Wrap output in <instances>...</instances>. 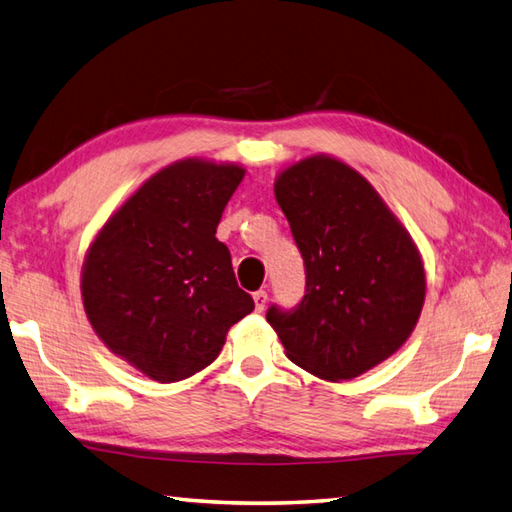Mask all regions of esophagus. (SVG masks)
Returning a JSON list of instances; mask_svg holds the SVG:
<instances>
[{
    "instance_id": "1",
    "label": "esophagus",
    "mask_w": 512,
    "mask_h": 512,
    "mask_svg": "<svg viewBox=\"0 0 512 512\" xmlns=\"http://www.w3.org/2000/svg\"><path fill=\"white\" fill-rule=\"evenodd\" d=\"M254 305L258 311H263L265 305H267V291L265 289H258L254 294Z\"/></svg>"
}]
</instances>
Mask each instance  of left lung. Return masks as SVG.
Returning <instances> with one entry per match:
<instances>
[{
    "label": "left lung",
    "mask_w": 512,
    "mask_h": 512,
    "mask_svg": "<svg viewBox=\"0 0 512 512\" xmlns=\"http://www.w3.org/2000/svg\"><path fill=\"white\" fill-rule=\"evenodd\" d=\"M274 194L305 260L294 309H267L287 358L322 380L367 373L409 340L426 296L422 256L373 185L329 154L276 176Z\"/></svg>",
    "instance_id": "obj_1"
}]
</instances>
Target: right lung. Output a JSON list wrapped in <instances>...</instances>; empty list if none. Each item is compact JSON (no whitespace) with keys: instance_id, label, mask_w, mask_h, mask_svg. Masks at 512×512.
I'll return each instance as SVG.
<instances>
[{"instance_id":"add662e5","label":"right lung","mask_w":512,"mask_h":512,"mask_svg":"<svg viewBox=\"0 0 512 512\" xmlns=\"http://www.w3.org/2000/svg\"><path fill=\"white\" fill-rule=\"evenodd\" d=\"M245 176L236 163L183 159L150 176L90 243L83 309L101 342L156 382L212 364L254 311L216 227Z\"/></svg>"}]
</instances>
